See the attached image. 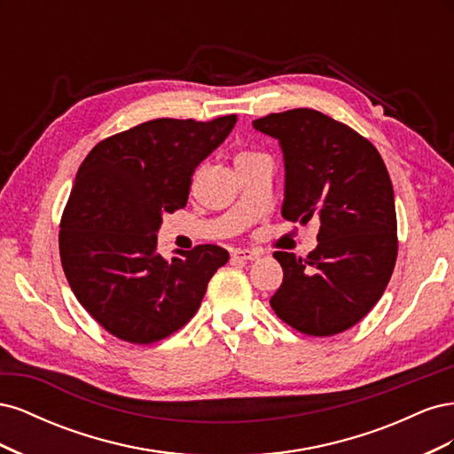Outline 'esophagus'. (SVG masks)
Segmentation results:
<instances>
[{
  "mask_svg": "<svg viewBox=\"0 0 454 454\" xmlns=\"http://www.w3.org/2000/svg\"><path fill=\"white\" fill-rule=\"evenodd\" d=\"M231 257L232 261H255L259 259V254L255 250H232Z\"/></svg>",
  "mask_w": 454,
  "mask_h": 454,
  "instance_id": "obj_1",
  "label": "esophagus"
}]
</instances>
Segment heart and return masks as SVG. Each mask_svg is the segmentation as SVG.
<instances>
[{
    "label": "heart",
    "instance_id": "obj_1",
    "mask_svg": "<svg viewBox=\"0 0 454 454\" xmlns=\"http://www.w3.org/2000/svg\"><path fill=\"white\" fill-rule=\"evenodd\" d=\"M257 153H254V151H239V153L235 155V162L237 160H244V159H250V157H255Z\"/></svg>",
    "mask_w": 454,
    "mask_h": 454
}]
</instances>
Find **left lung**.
<instances>
[{
    "instance_id": "1",
    "label": "left lung",
    "mask_w": 454,
    "mask_h": 454,
    "mask_svg": "<svg viewBox=\"0 0 454 454\" xmlns=\"http://www.w3.org/2000/svg\"><path fill=\"white\" fill-rule=\"evenodd\" d=\"M280 142L286 167L282 215L318 219L307 257L274 252L284 270L270 307L312 337L347 332L377 305L397 257L394 189L377 147L316 109L297 107L254 121Z\"/></svg>"
}]
</instances>
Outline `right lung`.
I'll use <instances>...</instances> for the list:
<instances>
[{
	"label": "right lung",
	"instance_id": "add662e5",
	"mask_svg": "<svg viewBox=\"0 0 454 454\" xmlns=\"http://www.w3.org/2000/svg\"><path fill=\"white\" fill-rule=\"evenodd\" d=\"M235 122L153 119L98 142L81 162L60 219V261L77 301L107 333L132 345L176 333L229 261L215 244L162 257L157 231L164 212L187 204L191 176Z\"/></svg>",
	"mask_w": 454,
	"mask_h": 454
}]
</instances>
